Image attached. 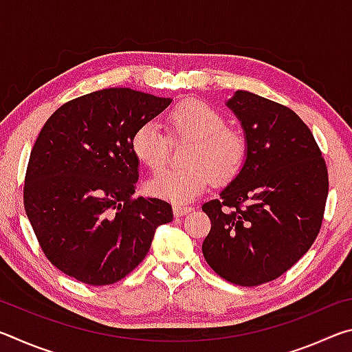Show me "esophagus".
I'll list each match as a JSON object with an SVG mask.
<instances>
[{"mask_svg": "<svg viewBox=\"0 0 352 352\" xmlns=\"http://www.w3.org/2000/svg\"><path fill=\"white\" fill-rule=\"evenodd\" d=\"M192 211V206H186V205H175L174 206V214L175 217H182L184 214H188Z\"/></svg>", "mask_w": 352, "mask_h": 352, "instance_id": "34e87169", "label": "esophagus"}]
</instances>
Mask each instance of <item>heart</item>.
Instances as JSON below:
<instances>
[{
	"instance_id": "heart-1",
	"label": "heart",
	"mask_w": 352,
	"mask_h": 352,
	"mask_svg": "<svg viewBox=\"0 0 352 352\" xmlns=\"http://www.w3.org/2000/svg\"><path fill=\"white\" fill-rule=\"evenodd\" d=\"M172 133L192 138L184 153L186 166L168 169L148 183L157 197L183 205L204 192L211 182L228 180L241 169L245 157V141L236 130L225 127V119L206 102L183 100L168 115ZM133 157L148 170L158 172L166 163L168 138L158 122L147 121L130 138Z\"/></svg>"
}]
</instances>
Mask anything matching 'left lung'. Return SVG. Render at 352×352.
Here are the masks:
<instances>
[{"mask_svg":"<svg viewBox=\"0 0 352 352\" xmlns=\"http://www.w3.org/2000/svg\"><path fill=\"white\" fill-rule=\"evenodd\" d=\"M225 105L241 122V170L201 206L211 231L201 252L211 269L237 285L273 281L317 239L327 199V169L311 130L295 111L237 90Z\"/></svg>","mask_w":352,"mask_h":352,"instance_id":"obj_1","label":"left lung"}]
</instances>
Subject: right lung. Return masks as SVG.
I'll use <instances>...</instances> for the list:
<instances>
[{
    "label": "right lung",
    "mask_w": 352,
    "mask_h": 352,
    "mask_svg": "<svg viewBox=\"0 0 352 352\" xmlns=\"http://www.w3.org/2000/svg\"><path fill=\"white\" fill-rule=\"evenodd\" d=\"M170 98L107 88L63 104L29 158L25 210L46 258L90 285L113 284L146 258L155 231L174 219L160 199L133 197L140 162L130 138Z\"/></svg>",
    "instance_id": "1"
}]
</instances>
